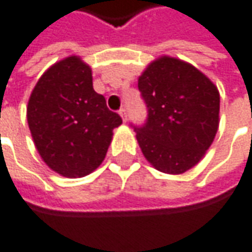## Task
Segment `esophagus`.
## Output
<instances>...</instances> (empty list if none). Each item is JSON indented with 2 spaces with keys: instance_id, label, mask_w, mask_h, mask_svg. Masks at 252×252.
<instances>
[{
  "instance_id": "1",
  "label": "esophagus",
  "mask_w": 252,
  "mask_h": 252,
  "mask_svg": "<svg viewBox=\"0 0 252 252\" xmlns=\"http://www.w3.org/2000/svg\"><path fill=\"white\" fill-rule=\"evenodd\" d=\"M120 116L123 118V121H126V117H128V114H126V109H120Z\"/></svg>"
}]
</instances>
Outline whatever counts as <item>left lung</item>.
Segmentation results:
<instances>
[{
  "instance_id": "obj_1",
  "label": "left lung",
  "mask_w": 252,
  "mask_h": 252,
  "mask_svg": "<svg viewBox=\"0 0 252 252\" xmlns=\"http://www.w3.org/2000/svg\"><path fill=\"white\" fill-rule=\"evenodd\" d=\"M138 89L148 116L142 126H131L143 156L169 174L194 167L218 132V88L195 66L161 57L139 76Z\"/></svg>"
}]
</instances>
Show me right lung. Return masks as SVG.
I'll use <instances>...</instances> for the list:
<instances>
[{"mask_svg": "<svg viewBox=\"0 0 252 252\" xmlns=\"http://www.w3.org/2000/svg\"><path fill=\"white\" fill-rule=\"evenodd\" d=\"M121 123L93 89L89 65L75 56L41 75L28 104V124L41 159L65 177L97 169Z\"/></svg>", "mask_w": 252, "mask_h": 252, "instance_id": "right-lung-1", "label": "right lung"}]
</instances>
